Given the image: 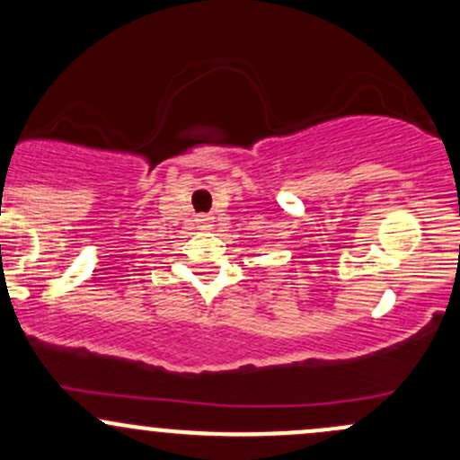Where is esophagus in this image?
I'll return each mask as SVG.
<instances>
[{"instance_id":"1","label":"esophagus","mask_w":460,"mask_h":460,"mask_svg":"<svg viewBox=\"0 0 460 460\" xmlns=\"http://www.w3.org/2000/svg\"><path fill=\"white\" fill-rule=\"evenodd\" d=\"M211 220H214V217L207 216V214L198 216V225H200V226H211Z\"/></svg>"}]
</instances>
